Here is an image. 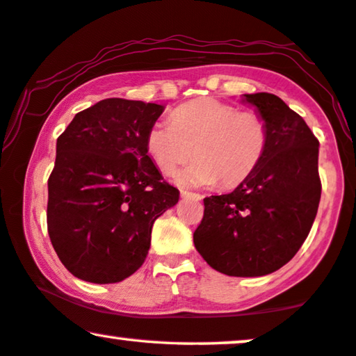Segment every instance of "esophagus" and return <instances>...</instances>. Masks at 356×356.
<instances>
[{
  "label": "esophagus",
  "mask_w": 356,
  "mask_h": 356,
  "mask_svg": "<svg viewBox=\"0 0 356 356\" xmlns=\"http://www.w3.org/2000/svg\"><path fill=\"white\" fill-rule=\"evenodd\" d=\"M181 197H191V199H196V201H201V199H202L201 194L186 191V189H181Z\"/></svg>",
  "instance_id": "1"
}]
</instances>
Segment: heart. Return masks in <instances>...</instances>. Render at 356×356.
Returning <instances> with one entry per match:
<instances>
[{
  "label": "heart",
  "mask_w": 356,
  "mask_h": 356,
  "mask_svg": "<svg viewBox=\"0 0 356 356\" xmlns=\"http://www.w3.org/2000/svg\"><path fill=\"white\" fill-rule=\"evenodd\" d=\"M269 145V126L256 111L217 99H199L178 106L170 120L150 126L145 149L157 168L175 175L181 186H218L232 189L246 181L259 167Z\"/></svg>",
  "instance_id": "obj_1"
}]
</instances>
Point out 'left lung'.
Returning a JSON list of instances; mask_svg holds the SVG:
<instances>
[{
	"label": "left lung",
	"mask_w": 356,
	"mask_h": 356,
	"mask_svg": "<svg viewBox=\"0 0 356 356\" xmlns=\"http://www.w3.org/2000/svg\"><path fill=\"white\" fill-rule=\"evenodd\" d=\"M269 126L259 167L235 191L204 199L194 246L212 269L259 277L285 266L313 227L321 199L319 140L277 95L246 94Z\"/></svg>",
	"instance_id": "left-lung-1"
}]
</instances>
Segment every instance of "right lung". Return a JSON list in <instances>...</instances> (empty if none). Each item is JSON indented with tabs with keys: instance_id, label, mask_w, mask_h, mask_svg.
Masks as SVG:
<instances>
[{
	"instance_id": "right-lung-1",
	"label": "right lung",
	"mask_w": 356,
	"mask_h": 356,
	"mask_svg": "<svg viewBox=\"0 0 356 356\" xmlns=\"http://www.w3.org/2000/svg\"><path fill=\"white\" fill-rule=\"evenodd\" d=\"M163 106L105 99L74 116L56 140L47 225L77 279L116 284L144 264L157 217L178 202L145 149Z\"/></svg>"
}]
</instances>
